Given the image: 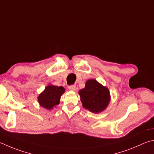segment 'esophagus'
Here are the masks:
<instances>
[{"label": "esophagus", "mask_w": 154, "mask_h": 154, "mask_svg": "<svg viewBox=\"0 0 154 154\" xmlns=\"http://www.w3.org/2000/svg\"><path fill=\"white\" fill-rule=\"evenodd\" d=\"M75 88H76V86H75V85H71L69 86V89H70V90L75 91Z\"/></svg>", "instance_id": "obj_1"}]
</instances>
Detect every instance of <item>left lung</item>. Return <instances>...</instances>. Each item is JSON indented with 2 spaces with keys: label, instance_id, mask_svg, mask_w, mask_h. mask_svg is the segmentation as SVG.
<instances>
[{
  "label": "left lung",
  "instance_id": "obj_1",
  "mask_svg": "<svg viewBox=\"0 0 154 154\" xmlns=\"http://www.w3.org/2000/svg\"><path fill=\"white\" fill-rule=\"evenodd\" d=\"M83 106L94 113L104 110L110 100L108 89L95 79H89L79 91Z\"/></svg>",
  "mask_w": 154,
  "mask_h": 154
}]
</instances>
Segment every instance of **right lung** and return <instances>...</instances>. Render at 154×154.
<instances>
[{"label":"right lung","mask_w":154,"mask_h":154,"mask_svg":"<svg viewBox=\"0 0 154 154\" xmlns=\"http://www.w3.org/2000/svg\"><path fill=\"white\" fill-rule=\"evenodd\" d=\"M64 92L65 89L63 87L50 85L46 87L42 93L39 95L38 102L43 108L50 110L59 104L60 96Z\"/></svg>","instance_id":"right-lung-1"}]
</instances>
